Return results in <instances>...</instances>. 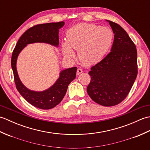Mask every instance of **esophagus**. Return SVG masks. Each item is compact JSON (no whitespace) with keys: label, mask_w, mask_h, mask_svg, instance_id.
Here are the masks:
<instances>
[{"label":"esophagus","mask_w":150,"mask_h":150,"mask_svg":"<svg viewBox=\"0 0 150 150\" xmlns=\"http://www.w3.org/2000/svg\"><path fill=\"white\" fill-rule=\"evenodd\" d=\"M82 72H83V71H82V69L81 68H78L77 70V75H80L81 73H82Z\"/></svg>","instance_id":"esophagus-1"}]
</instances>
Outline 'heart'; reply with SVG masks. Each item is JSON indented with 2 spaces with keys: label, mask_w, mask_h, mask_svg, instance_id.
I'll list each match as a JSON object with an SVG mask.
<instances>
[{
  "label": "heart",
  "mask_w": 150,
  "mask_h": 150,
  "mask_svg": "<svg viewBox=\"0 0 150 150\" xmlns=\"http://www.w3.org/2000/svg\"><path fill=\"white\" fill-rule=\"evenodd\" d=\"M67 41L62 44L63 54L74 58L78 51L79 59L85 64H94L103 59L111 45L113 33L106 27L95 24H79L69 29Z\"/></svg>",
  "instance_id": "b5f03b06"
}]
</instances>
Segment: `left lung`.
<instances>
[{"mask_svg":"<svg viewBox=\"0 0 150 150\" xmlns=\"http://www.w3.org/2000/svg\"><path fill=\"white\" fill-rule=\"evenodd\" d=\"M114 41L110 52L92 66L87 87L89 96L104 106H113L124 100L131 90L138 73L135 44L120 25L110 21Z\"/></svg>","mask_w":150,"mask_h":150,"instance_id":"8db88e82","label":"left lung"}]
</instances>
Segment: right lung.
Returning <instances> with one entry per match:
<instances>
[{
	"instance_id": "right-lung-1",
	"label": "right lung",
	"mask_w": 150,
	"mask_h": 150,
	"mask_svg": "<svg viewBox=\"0 0 150 150\" xmlns=\"http://www.w3.org/2000/svg\"><path fill=\"white\" fill-rule=\"evenodd\" d=\"M64 22L37 24L30 28L22 34L16 44L11 57V68L13 72L15 83L17 90L28 103L33 106L42 110L55 107L63 99L68 85L76 77L77 67L66 69L60 73L58 80L47 90L43 91H31L22 83L18 77L16 63L18 55L28 44L44 42L58 46L59 44V30Z\"/></svg>"
}]
</instances>
